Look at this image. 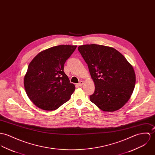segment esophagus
<instances>
[{
    "label": "esophagus",
    "instance_id": "obj_1",
    "mask_svg": "<svg viewBox=\"0 0 155 155\" xmlns=\"http://www.w3.org/2000/svg\"><path fill=\"white\" fill-rule=\"evenodd\" d=\"M84 84V81H80V82L78 84V85L79 86H83Z\"/></svg>",
    "mask_w": 155,
    "mask_h": 155
}]
</instances>
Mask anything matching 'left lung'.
Instances as JSON below:
<instances>
[{
	"label": "left lung",
	"instance_id": "1",
	"mask_svg": "<svg viewBox=\"0 0 155 155\" xmlns=\"http://www.w3.org/2000/svg\"><path fill=\"white\" fill-rule=\"evenodd\" d=\"M81 54L95 84L90 101L104 111L113 112L130 98L136 84L133 66L115 48L98 44L81 45Z\"/></svg>",
	"mask_w": 155,
	"mask_h": 155
}]
</instances>
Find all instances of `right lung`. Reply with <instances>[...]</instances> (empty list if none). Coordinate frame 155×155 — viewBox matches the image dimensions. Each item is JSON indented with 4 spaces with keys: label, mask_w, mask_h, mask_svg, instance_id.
Wrapping results in <instances>:
<instances>
[{
    "label": "right lung",
    "mask_w": 155,
    "mask_h": 155,
    "mask_svg": "<svg viewBox=\"0 0 155 155\" xmlns=\"http://www.w3.org/2000/svg\"><path fill=\"white\" fill-rule=\"evenodd\" d=\"M76 45H60L38 53L31 61L24 77L28 98L38 108L53 111L71 98L75 89L64 72V64Z\"/></svg>",
    "instance_id": "1"
}]
</instances>
